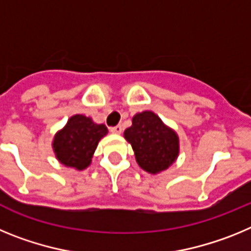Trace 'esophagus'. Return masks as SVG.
Listing matches in <instances>:
<instances>
[{
	"mask_svg": "<svg viewBox=\"0 0 251 251\" xmlns=\"http://www.w3.org/2000/svg\"><path fill=\"white\" fill-rule=\"evenodd\" d=\"M110 132L114 133V134H121L123 132V127L122 126H117V127H113L110 128Z\"/></svg>",
	"mask_w": 251,
	"mask_h": 251,
	"instance_id": "esophagus-1",
	"label": "esophagus"
}]
</instances>
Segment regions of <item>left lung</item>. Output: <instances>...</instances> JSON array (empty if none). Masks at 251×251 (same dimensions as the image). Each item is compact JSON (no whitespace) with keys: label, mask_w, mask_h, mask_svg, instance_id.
Wrapping results in <instances>:
<instances>
[{"label":"left lung","mask_w":251,"mask_h":251,"mask_svg":"<svg viewBox=\"0 0 251 251\" xmlns=\"http://www.w3.org/2000/svg\"><path fill=\"white\" fill-rule=\"evenodd\" d=\"M124 138L132 146L139 167L148 174L166 171L179 154L178 134L151 110L133 117L132 126L124 130Z\"/></svg>","instance_id":"obj_1"}]
</instances>
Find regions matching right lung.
<instances>
[{
	"mask_svg": "<svg viewBox=\"0 0 251 251\" xmlns=\"http://www.w3.org/2000/svg\"><path fill=\"white\" fill-rule=\"evenodd\" d=\"M106 134L108 129L104 124L95 123L84 114H75L55 133L51 146L61 165L83 171L90 166L99 141Z\"/></svg>",
	"mask_w": 251,
	"mask_h": 251,
	"instance_id": "obj_1",
	"label": "right lung"
}]
</instances>
